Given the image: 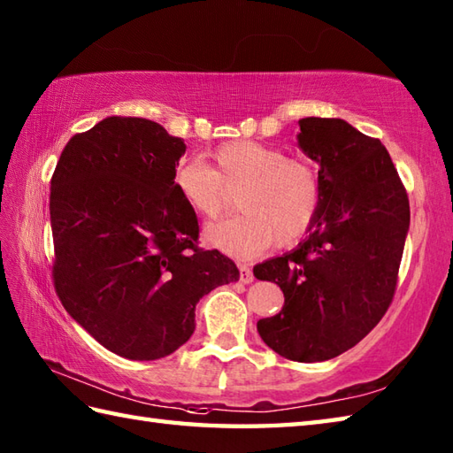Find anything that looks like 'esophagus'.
Masks as SVG:
<instances>
[{
	"mask_svg": "<svg viewBox=\"0 0 453 453\" xmlns=\"http://www.w3.org/2000/svg\"><path fill=\"white\" fill-rule=\"evenodd\" d=\"M239 266V280H242L243 284H249V282H253V271H251V266L249 265H245V263H239L237 265Z\"/></svg>",
	"mask_w": 453,
	"mask_h": 453,
	"instance_id": "esophagus-1",
	"label": "esophagus"
}]
</instances>
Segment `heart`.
I'll return each mask as SVG.
<instances>
[{
  "label": "heart",
  "instance_id": "b5f03b06",
  "mask_svg": "<svg viewBox=\"0 0 453 453\" xmlns=\"http://www.w3.org/2000/svg\"><path fill=\"white\" fill-rule=\"evenodd\" d=\"M211 167L190 157L177 163L173 188L202 219H218L237 192L242 214L208 227V242L235 257L288 247L310 232L319 214L323 182L310 159L284 156L271 143L232 140L211 150Z\"/></svg>",
  "mask_w": 453,
  "mask_h": 453
}]
</instances>
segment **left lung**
Segmentation results:
<instances>
[{
    "label": "left lung",
    "mask_w": 453,
    "mask_h": 453,
    "mask_svg": "<svg viewBox=\"0 0 453 453\" xmlns=\"http://www.w3.org/2000/svg\"><path fill=\"white\" fill-rule=\"evenodd\" d=\"M297 142L319 163L321 208L292 253L253 268L280 286V313L258 319L274 352L323 362L360 342L397 290L411 210L386 146L341 119H302Z\"/></svg>",
    "instance_id": "obj_1"
}]
</instances>
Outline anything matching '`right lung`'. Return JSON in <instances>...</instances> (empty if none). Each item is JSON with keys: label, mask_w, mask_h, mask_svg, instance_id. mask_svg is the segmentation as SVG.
<instances>
[{"label": "right lung", "mask_w": 453, "mask_h": 453, "mask_svg": "<svg viewBox=\"0 0 453 453\" xmlns=\"http://www.w3.org/2000/svg\"><path fill=\"white\" fill-rule=\"evenodd\" d=\"M185 150L157 122L109 117L72 136L50 180L56 294L128 360L175 352L200 297L239 280L232 258L198 247V218L173 188Z\"/></svg>", "instance_id": "obj_1"}]
</instances>
